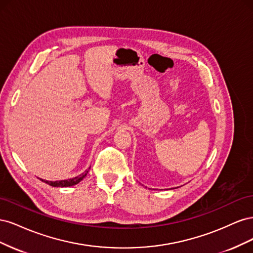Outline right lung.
Instances as JSON below:
<instances>
[{"mask_svg":"<svg viewBox=\"0 0 253 253\" xmlns=\"http://www.w3.org/2000/svg\"><path fill=\"white\" fill-rule=\"evenodd\" d=\"M89 169H90V168H89ZM89 169L86 170L84 173H82L81 175L77 176V177H74V178H72V179L59 180V181H48V180H43V179H41V180L44 181V182L48 183V185H50V186H52V187H71V186H74V185H77L78 182H80L84 177H85V176H86L87 173H88V171H89Z\"/></svg>","mask_w":253,"mask_h":253,"instance_id":"1","label":"right lung"}]
</instances>
